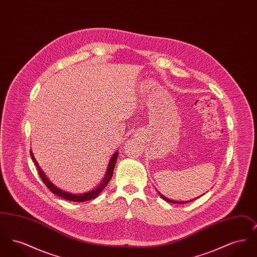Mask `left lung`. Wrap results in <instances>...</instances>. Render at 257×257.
I'll use <instances>...</instances> for the list:
<instances>
[{
    "instance_id": "8db88e82",
    "label": "left lung",
    "mask_w": 257,
    "mask_h": 257,
    "mask_svg": "<svg viewBox=\"0 0 257 257\" xmlns=\"http://www.w3.org/2000/svg\"><path fill=\"white\" fill-rule=\"evenodd\" d=\"M160 196H162V198H164L166 201H168V202H171V203H179V204H183V203H187V202H190V201H193V200H195L196 198H194V199H192V200H190V201H176V200H171L170 198H167L166 196H163V195H161L159 193ZM199 197V196H198Z\"/></svg>"
}]
</instances>
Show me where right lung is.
<instances>
[{
	"mask_svg": "<svg viewBox=\"0 0 257 257\" xmlns=\"http://www.w3.org/2000/svg\"><path fill=\"white\" fill-rule=\"evenodd\" d=\"M30 152H31L32 159L34 161L35 165L37 166V171H38V173H39V176H40L41 180L43 181V183L47 186V188L49 189L50 191L52 193H54L55 195L61 196V197L66 199V200L76 201V202H83V201H87V200H90L92 198H95L104 190V188L107 186V184L109 183V181L111 179V176H112V173H113V169H114L116 159H117V156H118V151H116L112 155V157L110 158V162H109V166H108V169H107V171H106V175H105L104 179L102 180V182L99 184V186H98L96 189H94V190H92L90 192L85 193V194L75 195V194H71V193H68V192H64V191H62L60 188L56 187L54 184L52 183L49 179L46 177V175L44 174L43 171L40 169V167L38 166L37 160L34 157V154H33L32 150Z\"/></svg>",
	"mask_w": 257,
	"mask_h": 257,
	"instance_id": "right-lung-1",
	"label": "right lung"
}]
</instances>
